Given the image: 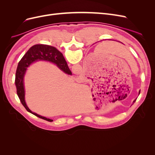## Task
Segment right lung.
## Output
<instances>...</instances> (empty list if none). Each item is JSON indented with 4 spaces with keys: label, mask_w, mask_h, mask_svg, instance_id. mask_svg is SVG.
<instances>
[{
    "label": "right lung",
    "mask_w": 155,
    "mask_h": 155,
    "mask_svg": "<svg viewBox=\"0 0 155 155\" xmlns=\"http://www.w3.org/2000/svg\"><path fill=\"white\" fill-rule=\"evenodd\" d=\"M47 61L55 64L63 71L69 75H72V72L69 69L68 64L65 61L62 53L54 46L46 45H35L27 51L18 64L15 74V83L17 88V94L22 105L30 113L39 117L40 118L48 121H52L51 120L45 117L41 116L34 112H32L27 107L25 100V87H24V76L27 67L37 61Z\"/></svg>",
    "instance_id": "add662e5"
}]
</instances>
